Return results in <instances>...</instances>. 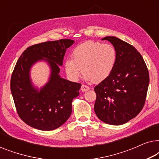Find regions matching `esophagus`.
I'll list each match as a JSON object with an SVG mask.
<instances>
[{
	"label": "esophagus",
	"instance_id": "esophagus-1",
	"mask_svg": "<svg viewBox=\"0 0 159 159\" xmlns=\"http://www.w3.org/2000/svg\"><path fill=\"white\" fill-rule=\"evenodd\" d=\"M90 90V87L85 85V84H82V87H81V90L82 92H86V91H88Z\"/></svg>",
	"mask_w": 159,
	"mask_h": 159
}]
</instances>
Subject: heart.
Masks as SVG:
<instances>
[{"label": "heart", "mask_w": 159, "mask_h": 159, "mask_svg": "<svg viewBox=\"0 0 159 159\" xmlns=\"http://www.w3.org/2000/svg\"><path fill=\"white\" fill-rule=\"evenodd\" d=\"M72 56L73 58H67L65 61L68 77L77 80L82 70L84 79L95 83L106 80L111 74L117 60L114 45L95 41H87L77 45L73 50Z\"/></svg>", "instance_id": "heart-1"}]
</instances>
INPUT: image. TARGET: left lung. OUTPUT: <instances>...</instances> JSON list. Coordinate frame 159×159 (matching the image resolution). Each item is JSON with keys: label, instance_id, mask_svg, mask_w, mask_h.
I'll return each instance as SVG.
<instances>
[{"label": "left lung", "instance_id": "obj_1", "mask_svg": "<svg viewBox=\"0 0 159 159\" xmlns=\"http://www.w3.org/2000/svg\"><path fill=\"white\" fill-rule=\"evenodd\" d=\"M112 43L117 53L111 74L95 87L94 110L99 119L121 125L133 119L145 105L149 73L140 53L134 47L116 37L102 39Z\"/></svg>", "mask_w": 159, "mask_h": 159}]
</instances>
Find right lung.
Instances as JSON below:
<instances>
[{
  "mask_svg": "<svg viewBox=\"0 0 159 159\" xmlns=\"http://www.w3.org/2000/svg\"><path fill=\"white\" fill-rule=\"evenodd\" d=\"M74 43L70 39L39 43L27 48L17 61L11 78V91L17 114L35 129L50 131L66 122L71 113V102L78 96L81 84L60 77L66 50ZM45 60L52 69L48 83L40 91L34 88L29 70L34 62Z\"/></svg>",
  "mask_w": 159,
  "mask_h": 159,
  "instance_id": "right-lung-1",
  "label": "right lung"
}]
</instances>
